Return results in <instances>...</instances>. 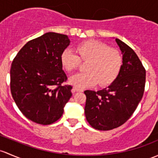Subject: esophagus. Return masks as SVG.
Returning a JSON list of instances; mask_svg holds the SVG:
<instances>
[{"label":"esophagus","mask_w":158,"mask_h":158,"mask_svg":"<svg viewBox=\"0 0 158 158\" xmlns=\"http://www.w3.org/2000/svg\"><path fill=\"white\" fill-rule=\"evenodd\" d=\"M72 91H73V92L75 93V92H83V89H80V88L76 87V86H75L73 89Z\"/></svg>","instance_id":"obj_1"}]
</instances>
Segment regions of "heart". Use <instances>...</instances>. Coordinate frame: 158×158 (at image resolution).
<instances>
[{"instance_id": "heart-1", "label": "heart", "mask_w": 158, "mask_h": 158, "mask_svg": "<svg viewBox=\"0 0 158 158\" xmlns=\"http://www.w3.org/2000/svg\"><path fill=\"white\" fill-rule=\"evenodd\" d=\"M76 51L78 54L67 48L60 56L63 67L69 72L77 69L81 60L88 61L87 72L75 74L69 79V82L76 87H89L97 83L107 85L114 82L120 73L123 64L122 54L118 50L110 48L101 41H82L77 44Z\"/></svg>"}]
</instances>
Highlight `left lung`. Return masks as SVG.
Segmentation results:
<instances>
[{
	"instance_id": "obj_1",
	"label": "left lung",
	"mask_w": 158,
	"mask_h": 158,
	"mask_svg": "<svg viewBox=\"0 0 158 158\" xmlns=\"http://www.w3.org/2000/svg\"><path fill=\"white\" fill-rule=\"evenodd\" d=\"M116 41L123 60L117 79L102 90L84 92L86 119L98 130H110L125 123L137 108L145 91V67L129 46L118 39Z\"/></svg>"
}]
</instances>
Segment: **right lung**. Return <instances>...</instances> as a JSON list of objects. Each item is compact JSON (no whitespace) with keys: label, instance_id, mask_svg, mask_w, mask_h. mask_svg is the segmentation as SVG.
I'll return each mask as SVG.
<instances>
[{"label":"right lung","instance_id":"add662e5","mask_svg":"<svg viewBox=\"0 0 158 158\" xmlns=\"http://www.w3.org/2000/svg\"><path fill=\"white\" fill-rule=\"evenodd\" d=\"M66 35L47 32L28 41L17 53L10 68V91L26 118L41 125L61 117L72 96L60 56L69 44Z\"/></svg>","mask_w":158,"mask_h":158}]
</instances>
